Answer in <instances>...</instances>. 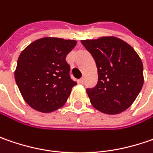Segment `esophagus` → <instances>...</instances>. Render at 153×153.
Instances as JSON below:
<instances>
[{"label":"esophagus","instance_id":"34e87169","mask_svg":"<svg viewBox=\"0 0 153 153\" xmlns=\"http://www.w3.org/2000/svg\"><path fill=\"white\" fill-rule=\"evenodd\" d=\"M79 82L81 84H83V83H84V78H81V79L79 80Z\"/></svg>","mask_w":153,"mask_h":153}]
</instances>
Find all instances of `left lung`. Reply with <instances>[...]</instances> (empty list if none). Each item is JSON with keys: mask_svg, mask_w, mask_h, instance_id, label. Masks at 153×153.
Listing matches in <instances>:
<instances>
[{"mask_svg": "<svg viewBox=\"0 0 153 153\" xmlns=\"http://www.w3.org/2000/svg\"><path fill=\"white\" fill-rule=\"evenodd\" d=\"M95 60L98 82L87 88L92 105L109 115L118 114L135 100L144 83L143 64L137 53L115 36L82 40Z\"/></svg>", "mask_w": 153, "mask_h": 153, "instance_id": "obj_1", "label": "left lung"}]
</instances>
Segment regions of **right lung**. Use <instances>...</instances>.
Segmentation results:
<instances>
[{"label": "right lung", "mask_w": 153, "mask_h": 153, "mask_svg": "<svg viewBox=\"0 0 153 153\" xmlns=\"http://www.w3.org/2000/svg\"><path fill=\"white\" fill-rule=\"evenodd\" d=\"M75 40L44 37L22 51L14 76L22 96L33 109L48 113L62 107L76 84L65 58Z\"/></svg>", "instance_id": "add662e5"}]
</instances>
